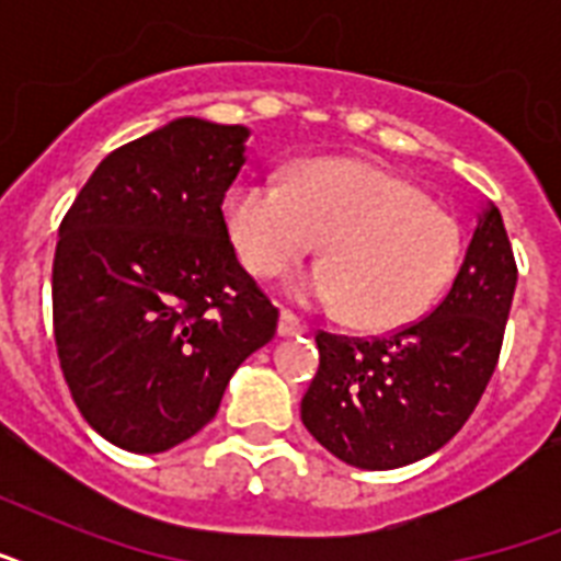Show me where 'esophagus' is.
I'll list each match as a JSON object with an SVG mask.
<instances>
[{
  "mask_svg": "<svg viewBox=\"0 0 561 561\" xmlns=\"http://www.w3.org/2000/svg\"><path fill=\"white\" fill-rule=\"evenodd\" d=\"M308 332L306 323L299 320L297 314H290V311H282L279 314V337H294V334Z\"/></svg>",
  "mask_w": 561,
  "mask_h": 561,
  "instance_id": "obj_1",
  "label": "esophagus"
}]
</instances>
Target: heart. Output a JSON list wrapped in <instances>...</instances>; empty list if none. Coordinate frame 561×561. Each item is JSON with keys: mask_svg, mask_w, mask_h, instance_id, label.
<instances>
[{"mask_svg": "<svg viewBox=\"0 0 561 561\" xmlns=\"http://www.w3.org/2000/svg\"><path fill=\"white\" fill-rule=\"evenodd\" d=\"M227 229L253 276L288 273L323 238L325 262L297 285L346 308L358 329H399L431 311L462 253L460 220L410 180L358 160H314L290 183L250 180L229 194Z\"/></svg>", "mask_w": 561, "mask_h": 561, "instance_id": "obj_1", "label": "heart"}]
</instances>
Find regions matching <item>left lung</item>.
<instances>
[{"label": "left lung", "mask_w": 561, "mask_h": 561, "mask_svg": "<svg viewBox=\"0 0 561 561\" xmlns=\"http://www.w3.org/2000/svg\"><path fill=\"white\" fill-rule=\"evenodd\" d=\"M515 282L504 218L486 203L451 290L431 314L369 341L317 332L320 369L302 396L308 434L369 471L439 451L495 373Z\"/></svg>", "instance_id": "1"}]
</instances>
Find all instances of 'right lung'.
Returning <instances> with one entry per match:
<instances>
[{
	"label": "right lung",
	"instance_id": "add662e5",
	"mask_svg": "<svg viewBox=\"0 0 561 561\" xmlns=\"http://www.w3.org/2000/svg\"><path fill=\"white\" fill-rule=\"evenodd\" d=\"M247 136L169 122L110 153L60 220L57 358L81 416L125 451L186 443L276 334L279 311L238 264L220 211Z\"/></svg>",
	"mask_w": 561,
	"mask_h": 561
}]
</instances>
